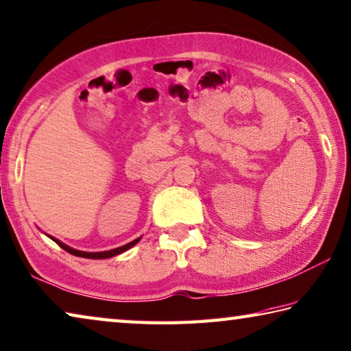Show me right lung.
I'll list each match as a JSON object with an SVG mask.
<instances>
[{
    "label": "right lung",
    "mask_w": 351,
    "mask_h": 351,
    "mask_svg": "<svg viewBox=\"0 0 351 351\" xmlns=\"http://www.w3.org/2000/svg\"><path fill=\"white\" fill-rule=\"evenodd\" d=\"M66 248L67 252H70V253H75V254H80L81 252H76V250H72V248H69L67 245H62ZM132 247V244H129V245H125V247H121V248H117V250H112V252H107V253H93V254H87V253H82L81 256H84V258H90V259H107V258H113V256H117V254H119V253H123V252H125L127 248H130Z\"/></svg>",
    "instance_id": "add662e5"
}]
</instances>
